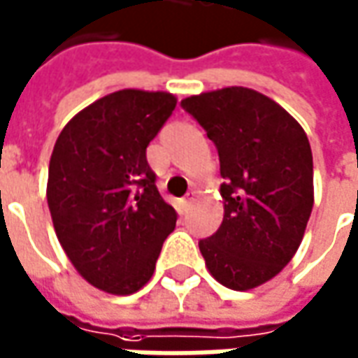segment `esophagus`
Returning <instances> with one entry per match:
<instances>
[{
	"label": "esophagus",
	"mask_w": 358,
	"mask_h": 358,
	"mask_svg": "<svg viewBox=\"0 0 358 358\" xmlns=\"http://www.w3.org/2000/svg\"><path fill=\"white\" fill-rule=\"evenodd\" d=\"M192 201H194V192H188L184 199H182V203H184V208H189L192 206Z\"/></svg>",
	"instance_id": "1"
}]
</instances>
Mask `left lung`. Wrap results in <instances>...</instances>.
Wrapping results in <instances>:
<instances>
[{
  "label": "left lung",
  "instance_id": "8db88e82",
  "mask_svg": "<svg viewBox=\"0 0 358 358\" xmlns=\"http://www.w3.org/2000/svg\"><path fill=\"white\" fill-rule=\"evenodd\" d=\"M220 155L223 221L199 241L211 276L231 290L257 288L292 261L313 208V159L300 123L271 97L223 87L186 97Z\"/></svg>",
  "mask_w": 358,
  "mask_h": 358
}]
</instances>
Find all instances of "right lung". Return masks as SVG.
Returning a JSON list of instances; mask_svg holds the SVG:
<instances>
[{
	"label": "right lung",
	"mask_w": 358,
	"mask_h": 358,
	"mask_svg": "<svg viewBox=\"0 0 358 358\" xmlns=\"http://www.w3.org/2000/svg\"><path fill=\"white\" fill-rule=\"evenodd\" d=\"M176 108L166 92L119 90L70 119L48 164L57 237L84 278L127 296L143 288L176 211L157 189L147 147Z\"/></svg>",
	"instance_id": "obj_1"
}]
</instances>
